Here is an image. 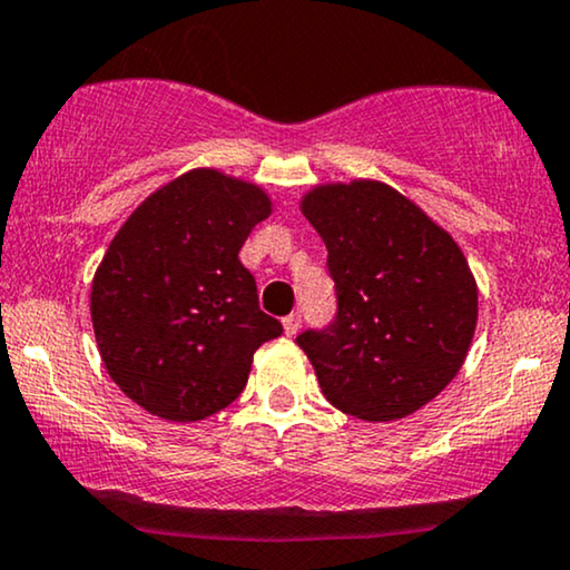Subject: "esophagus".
<instances>
[{
  "label": "esophagus",
  "instance_id": "esophagus-1",
  "mask_svg": "<svg viewBox=\"0 0 570 570\" xmlns=\"http://www.w3.org/2000/svg\"><path fill=\"white\" fill-rule=\"evenodd\" d=\"M299 326H302V315L299 313H292V315H286V318H284V334L286 336L297 334Z\"/></svg>",
  "mask_w": 570,
  "mask_h": 570
}]
</instances>
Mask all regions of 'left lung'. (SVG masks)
<instances>
[{
	"instance_id": "8db88e82",
	"label": "left lung",
	"mask_w": 570,
	"mask_h": 570,
	"mask_svg": "<svg viewBox=\"0 0 570 570\" xmlns=\"http://www.w3.org/2000/svg\"><path fill=\"white\" fill-rule=\"evenodd\" d=\"M328 249L338 313L297 336L342 413L386 423L429 405L463 368L479 286L458 242L384 181L318 184L299 199Z\"/></svg>"
}]
</instances>
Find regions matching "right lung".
<instances>
[{"instance_id": "obj_1", "label": "right lung", "mask_w": 570, "mask_h": 570, "mask_svg": "<svg viewBox=\"0 0 570 570\" xmlns=\"http://www.w3.org/2000/svg\"><path fill=\"white\" fill-rule=\"evenodd\" d=\"M271 213L263 186L194 168L112 236L91 281V326L110 379L147 413L191 423L228 407L257 347L284 334L239 263Z\"/></svg>"}]
</instances>
